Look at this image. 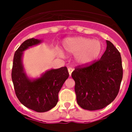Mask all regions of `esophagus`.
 Returning <instances> with one entry per match:
<instances>
[{
	"label": "esophagus",
	"mask_w": 132,
	"mask_h": 132,
	"mask_svg": "<svg viewBox=\"0 0 132 132\" xmlns=\"http://www.w3.org/2000/svg\"><path fill=\"white\" fill-rule=\"evenodd\" d=\"M68 72H69V75H70V76L71 75V73L73 72V69L71 68H68Z\"/></svg>",
	"instance_id": "34e87169"
}]
</instances>
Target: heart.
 I'll return each instance as SVG.
<instances>
[{
    "mask_svg": "<svg viewBox=\"0 0 132 132\" xmlns=\"http://www.w3.org/2000/svg\"><path fill=\"white\" fill-rule=\"evenodd\" d=\"M65 52L75 54V61L78 64L86 65L98 59L103 52L100 41L84 37L66 39L62 43Z\"/></svg>",
    "mask_w": 132,
    "mask_h": 132,
    "instance_id": "obj_1",
    "label": "heart"
}]
</instances>
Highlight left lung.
<instances>
[{
    "mask_svg": "<svg viewBox=\"0 0 132 132\" xmlns=\"http://www.w3.org/2000/svg\"><path fill=\"white\" fill-rule=\"evenodd\" d=\"M107 48L100 59L89 66H78L71 73L75 82L77 102L82 109H103L116 98L123 78L121 57L107 40Z\"/></svg>",
    "mask_w": 132,
    "mask_h": 132,
    "instance_id": "1",
    "label": "left lung"
}]
</instances>
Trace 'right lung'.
<instances>
[{
	"label": "right lung",
	"mask_w": 132,
	"mask_h": 132,
	"mask_svg": "<svg viewBox=\"0 0 132 132\" xmlns=\"http://www.w3.org/2000/svg\"><path fill=\"white\" fill-rule=\"evenodd\" d=\"M41 42L31 38L20 46L14 53L11 77L16 95L21 103L36 112H45L57 105L58 93L68 78L69 73L64 66L48 70L36 79L29 78L22 64L23 52Z\"/></svg>",
	"instance_id": "obj_1"
}]
</instances>
